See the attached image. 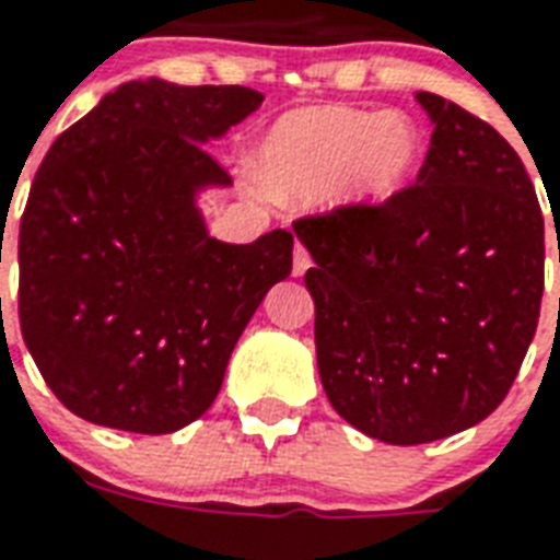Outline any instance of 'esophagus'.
Returning <instances> with one entry per match:
<instances>
[{"mask_svg": "<svg viewBox=\"0 0 560 560\" xmlns=\"http://www.w3.org/2000/svg\"><path fill=\"white\" fill-rule=\"evenodd\" d=\"M307 267H311V255H307L305 246L296 244V249H293V276H305Z\"/></svg>", "mask_w": 560, "mask_h": 560, "instance_id": "1", "label": "esophagus"}]
</instances>
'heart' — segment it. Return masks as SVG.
Here are the masks:
<instances>
[{
  "mask_svg": "<svg viewBox=\"0 0 560 560\" xmlns=\"http://www.w3.org/2000/svg\"><path fill=\"white\" fill-rule=\"evenodd\" d=\"M424 160V133L404 113L323 107L290 109L258 148L264 188L279 202L311 206L334 197L374 206L409 186Z\"/></svg>",
  "mask_w": 560,
  "mask_h": 560,
  "instance_id": "1",
  "label": "heart"
}]
</instances>
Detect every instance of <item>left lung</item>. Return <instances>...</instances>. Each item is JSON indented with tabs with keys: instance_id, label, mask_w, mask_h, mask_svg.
Listing matches in <instances>:
<instances>
[{
	"instance_id": "8db88e82",
	"label": "left lung",
	"mask_w": 560,
	"mask_h": 560,
	"mask_svg": "<svg viewBox=\"0 0 560 560\" xmlns=\"http://www.w3.org/2000/svg\"><path fill=\"white\" fill-rule=\"evenodd\" d=\"M416 101L433 121L416 186L293 223L314 258L305 284L325 395L386 444L435 442L491 416L544 296V214L521 156L459 104Z\"/></svg>"
}]
</instances>
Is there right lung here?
Here are the masks:
<instances>
[{"instance_id": "obj_1", "label": "right lung", "mask_w": 560, "mask_h": 560, "mask_svg": "<svg viewBox=\"0 0 560 560\" xmlns=\"http://www.w3.org/2000/svg\"><path fill=\"white\" fill-rule=\"evenodd\" d=\"M261 101L130 81L48 148L20 223V328L83 421L148 435L197 421L255 307L293 270L288 229L223 244L197 206L232 186L206 144Z\"/></svg>"}]
</instances>
